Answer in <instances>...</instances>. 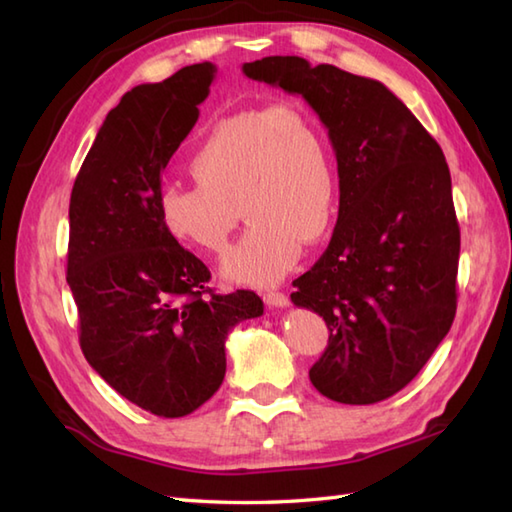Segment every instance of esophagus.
Instances as JSON below:
<instances>
[{"label":"esophagus","mask_w":512,"mask_h":512,"mask_svg":"<svg viewBox=\"0 0 512 512\" xmlns=\"http://www.w3.org/2000/svg\"><path fill=\"white\" fill-rule=\"evenodd\" d=\"M264 301L268 303L270 308H288V306H290V299H288V295H284V292H275V290L266 292V295H264Z\"/></svg>","instance_id":"esophagus-1"}]
</instances>
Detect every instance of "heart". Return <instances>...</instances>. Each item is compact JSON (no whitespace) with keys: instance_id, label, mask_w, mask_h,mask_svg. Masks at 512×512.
Returning <instances> with one entry per match:
<instances>
[{"instance_id":"heart-1","label":"heart","mask_w":512,"mask_h":512,"mask_svg":"<svg viewBox=\"0 0 512 512\" xmlns=\"http://www.w3.org/2000/svg\"><path fill=\"white\" fill-rule=\"evenodd\" d=\"M189 171L193 187L169 184L158 193L162 228L180 244L222 255L239 204L250 224L222 270L250 286L284 279L303 244L328 231L339 198L328 136L295 103L220 118L195 147Z\"/></svg>"}]
</instances>
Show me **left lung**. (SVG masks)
I'll return each instance as SVG.
<instances>
[{
  "mask_svg": "<svg viewBox=\"0 0 512 512\" xmlns=\"http://www.w3.org/2000/svg\"><path fill=\"white\" fill-rule=\"evenodd\" d=\"M242 72L301 96L328 129L339 220L290 299L330 330L312 385L343 405H374L409 385L451 330L460 226L449 165L380 81L301 57H264Z\"/></svg>",
  "mask_w": 512,
  "mask_h": 512,
  "instance_id": "obj_1",
  "label": "left lung"
}]
</instances>
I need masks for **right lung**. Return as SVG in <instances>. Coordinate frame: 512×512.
I'll use <instances>...</instances> for the list:
<instances>
[{
    "label": "right lung",
    "instance_id": "1",
    "mask_svg": "<svg viewBox=\"0 0 512 512\" xmlns=\"http://www.w3.org/2000/svg\"><path fill=\"white\" fill-rule=\"evenodd\" d=\"M215 74L213 63H193L123 94L70 195L68 286L81 350L107 385L162 418L187 416L220 389L228 332L264 314L253 290L215 295L209 268L158 217L162 171Z\"/></svg>",
    "mask_w": 512,
    "mask_h": 512
}]
</instances>
